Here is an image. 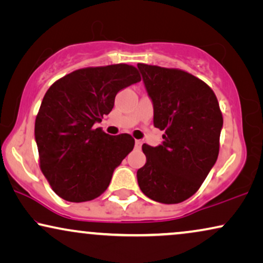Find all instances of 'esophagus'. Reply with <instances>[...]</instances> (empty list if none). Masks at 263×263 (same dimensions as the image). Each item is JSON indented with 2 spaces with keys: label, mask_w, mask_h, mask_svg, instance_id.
<instances>
[{
  "label": "esophagus",
  "mask_w": 263,
  "mask_h": 263,
  "mask_svg": "<svg viewBox=\"0 0 263 263\" xmlns=\"http://www.w3.org/2000/svg\"><path fill=\"white\" fill-rule=\"evenodd\" d=\"M135 145H136V148H137V149H141V146H142V141H141V139H136Z\"/></svg>",
  "instance_id": "34e87169"
}]
</instances>
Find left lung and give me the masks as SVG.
Listing matches in <instances>:
<instances>
[{
    "label": "left lung",
    "instance_id": "left-lung-1",
    "mask_svg": "<svg viewBox=\"0 0 263 263\" xmlns=\"http://www.w3.org/2000/svg\"><path fill=\"white\" fill-rule=\"evenodd\" d=\"M154 107V126L164 131L157 146L143 144L146 162L137 171L145 196L173 204L198 190L219 155L222 114L204 82L180 69L138 64Z\"/></svg>",
    "mask_w": 263,
    "mask_h": 263
}]
</instances>
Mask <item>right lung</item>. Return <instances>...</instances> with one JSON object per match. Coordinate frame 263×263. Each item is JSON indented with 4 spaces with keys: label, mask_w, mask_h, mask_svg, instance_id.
<instances>
[{
    "label": "right lung",
    "mask_w": 263,
    "mask_h": 263,
    "mask_svg": "<svg viewBox=\"0 0 263 263\" xmlns=\"http://www.w3.org/2000/svg\"><path fill=\"white\" fill-rule=\"evenodd\" d=\"M138 82L137 68L119 64L78 69L45 92L34 139L42 172L61 198L85 202L99 197L132 152L131 136L107 135L95 124L110 113L119 91Z\"/></svg>",
    "instance_id": "obj_1"
}]
</instances>
